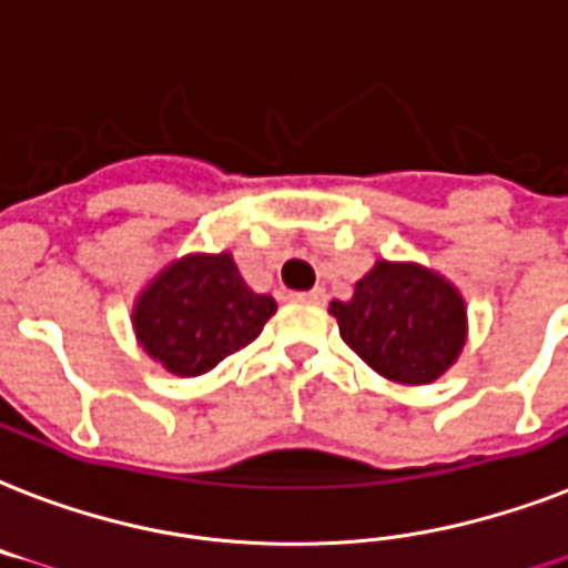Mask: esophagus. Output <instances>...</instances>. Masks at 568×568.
I'll list each match as a JSON object with an SVG mask.
<instances>
[{
  "mask_svg": "<svg viewBox=\"0 0 568 568\" xmlns=\"http://www.w3.org/2000/svg\"><path fill=\"white\" fill-rule=\"evenodd\" d=\"M296 298H298V302H311V305H323L328 296H325L323 287H314L311 293H296Z\"/></svg>",
  "mask_w": 568,
  "mask_h": 568,
  "instance_id": "1",
  "label": "esophagus"
}]
</instances>
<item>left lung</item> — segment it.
Instances as JSON below:
<instances>
[{"instance_id": "1", "label": "left lung", "mask_w": 568, "mask_h": 568, "mask_svg": "<svg viewBox=\"0 0 568 568\" xmlns=\"http://www.w3.org/2000/svg\"><path fill=\"white\" fill-rule=\"evenodd\" d=\"M328 314L341 337L373 371L399 385H429L465 346V298L450 281L417 263L376 261L349 302Z\"/></svg>"}]
</instances>
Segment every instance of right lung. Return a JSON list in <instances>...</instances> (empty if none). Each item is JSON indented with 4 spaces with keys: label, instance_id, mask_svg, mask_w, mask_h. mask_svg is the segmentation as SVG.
I'll list each match as a JSON object with an SVG mask.
<instances>
[{
    "label": "right lung",
    "instance_id": "obj_1",
    "mask_svg": "<svg viewBox=\"0 0 568 568\" xmlns=\"http://www.w3.org/2000/svg\"><path fill=\"white\" fill-rule=\"evenodd\" d=\"M275 307V298L245 284L227 252L186 254L135 298L133 328L165 371L201 376L252 344Z\"/></svg>",
    "mask_w": 568,
    "mask_h": 568
}]
</instances>
